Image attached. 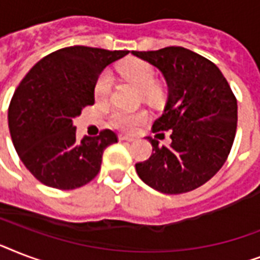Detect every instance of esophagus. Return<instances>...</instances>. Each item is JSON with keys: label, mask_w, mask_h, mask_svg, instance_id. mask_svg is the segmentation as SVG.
I'll use <instances>...</instances> for the list:
<instances>
[{"label": "esophagus", "mask_w": 260, "mask_h": 260, "mask_svg": "<svg viewBox=\"0 0 260 260\" xmlns=\"http://www.w3.org/2000/svg\"><path fill=\"white\" fill-rule=\"evenodd\" d=\"M118 140H121V142H134L135 139L134 138H128V136H122V135H120V136H118Z\"/></svg>", "instance_id": "obj_1"}]
</instances>
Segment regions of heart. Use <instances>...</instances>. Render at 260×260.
<instances>
[{
  "instance_id": "1",
  "label": "heart",
  "mask_w": 260,
  "mask_h": 260,
  "mask_svg": "<svg viewBox=\"0 0 260 260\" xmlns=\"http://www.w3.org/2000/svg\"><path fill=\"white\" fill-rule=\"evenodd\" d=\"M118 73L122 78L134 83L138 89L142 90L143 97L148 101H158L160 98V90L155 85L156 81V73L155 69L150 63L140 60V59H132L128 62L122 63L118 67ZM112 90V77L109 71H104L100 74L95 83H94V97L100 102L108 100ZM148 120V113L146 110H129L116 109L109 116V124L116 129L132 134L138 129L139 126L144 124Z\"/></svg>"
}]
</instances>
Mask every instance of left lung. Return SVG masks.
<instances>
[{
    "mask_svg": "<svg viewBox=\"0 0 260 260\" xmlns=\"http://www.w3.org/2000/svg\"><path fill=\"white\" fill-rule=\"evenodd\" d=\"M156 67L169 86L165 113L155 120L152 132H172L170 146H159L136 163L144 183L165 194L187 193L208 182L225 163L238 126V101L230 85L209 59L183 47L158 51H132Z\"/></svg>",
    "mask_w": 260,
    "mask_h": 260,
    "instance_id": "obj_1",
    "label": "left lung"
}]
</instances>
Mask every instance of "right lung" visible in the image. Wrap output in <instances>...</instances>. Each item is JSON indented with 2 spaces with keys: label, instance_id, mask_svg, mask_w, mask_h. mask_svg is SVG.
Masks as SVG:
<instances>
[{
  "label": "right lung",
  "instance_id": "1",
  "mask_svg": "<svg viewBox=\"0 0 260 260\" xmlns=\"http://www.w3.org/2000/svg\"><path fill=\"white\" fill-rule=\"evenodd\" d=\"M129 51L66 47L35 64L14 91L8 121L13 146L38 181L60 190L89 183L100 173L106 147L117 135L77 136L73 118L94 104V83L108 64Z\"/></svg>",
  "mask_w": 260,
  "mask_h": 260
}]
</instances>
